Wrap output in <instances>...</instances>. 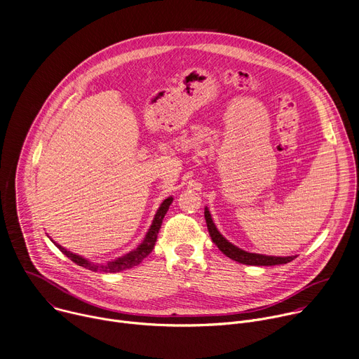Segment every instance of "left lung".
<instances>
[{"instance_id": "1", "label": "left lung", "mask_w": 359, "mask_h": 359, "mask_svg": "<svg viewBox=\"0 0 359 359\" xmlns=\"http://www.w3.org/2000/svg\"><path fill=\"white\" fill-rule=\"evenodd\" d=\"M205 215V221H207V226H208V232L211 235L212 243L219 248L221 252H224L228 258L240 262V264H245V265H264V266H271V265H281V264H288L292 259H295L297 257H272V255H262V254H254V252H248L244 251L241 248L235 247L232 243H229L226 238L218 231V228L215 226L211 212L210 210L205 207L204 211Z\"/></svg>"}]
</instances>
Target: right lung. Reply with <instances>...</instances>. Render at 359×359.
Here are the masks:
<instances>
[{
  "label": "right lung",
  "instance_id": "1",
  "mask_svg": "<svg viewBox=\"0 0 359 359\" xmlns=\"http://www.w3.org/2000/svg\"><path fill=\"white\" fill-rule=\"evenodd\" d=\"M172 200H174L172 196H168L167 200H164V201L161 203V205H159V208L156 210L155 217H154V219H152V224H151L148 232H147L145 236H144V241H142L135 250L130 251L128 254H126V255H123V257H119V258H116V259L108 261V262H105V264L91 262V261H88L87 258L81 257V255L74 254V252L65 250L64 247H61L60 244H57L55 241H53L51 238H50V240L60 248V251H61L64 255H67L72 262H75V264L79 265V266H84V268H87V269L95 271V272H97V271H100V272H119V271H124V269H130V268L138 265V264H140L144 258H147V257L151 254V251L154 250V245H155V243H156L158 231H159V228H161L163 219H164V217H165V214H167L170 205L172 204Z\"/></svg>",
  "mask_w": 359,
  "mask_h": 359
}]
</instances>
